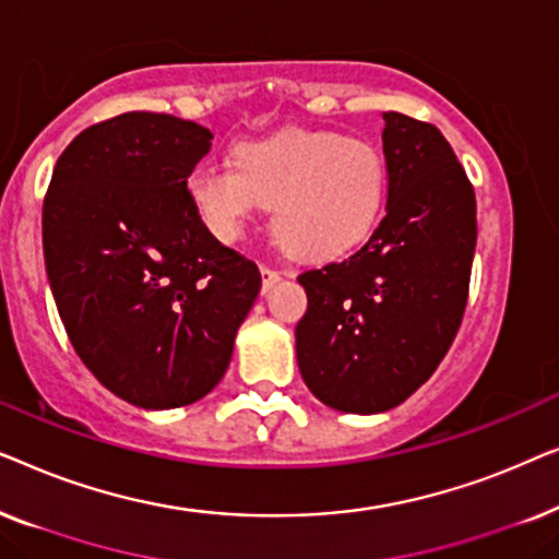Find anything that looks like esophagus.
<instances>
[{
  "label": "esophagus",
  "instance_id": "esophagus-1",
  "mask_svg": "<svg viewBox=\"0 0 559 559\" xmlns=\"http://www.w3.org/2000/svg\"><path fill=\"white\" fill-rule=\"evenodd\" d=\"M259 272H262V293H270V289L282 280V272L272 270V266H266V264L259 266ZM287 274H289V272H287Z\"/></svg>",
  "mask_w": 559,
  "mask_h": 559
}]
</instances>
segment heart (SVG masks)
<instances>
[{"label": "heart", "instance_id": "b5f03b06", "mask_svg": "<svg viewBox=\"0 0 559 559\" xmlns=\"http://www.w3.org/2000/svg\"><path fill=\"white\" fill-rule=\"evenodd\" d=\"M386 159L377 144L325 129H285L234 150V170L198 163L188 198L221 241H236L259 209L289 254L331 259L354 249L379 224Z\"/></svg>", "mask_w": 559, "mask_h": 559}]
</instances>
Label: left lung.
<instances>
[{"instance_id":"left-lung-1","label":"left lung","mask_w":559,"mask_h":559,"mask_svg":"<svg viewBox=\"0 0 559 559\" xmlns=\"http://www.w3.org/2000/svg\"><path fill=\"white\" fill-rule=\"evenodd\" d=\"M386 216L343 262L302 272L297 366L320 402L377 415L417 392L461 328L476 193L438 127L384 114Z\"/></svg>"}]
</instances>
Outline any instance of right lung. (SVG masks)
<instances>
[{
	"mask_svg": "<svg viewBox=\"0 0 559 559\" xmlns=\"http://www.w3.org/2000/svg\"><path fill=\"white\" fill-rule=\"evenodd\" d=\"M209 129L127 111L75 136L43 203V251L68 338L134 407L203 400L254 305L257 264L213 236L188 198Z\"/></svg>",
	"mask_w": 559,
	"mask_h": 559,
	"instance_id": "1",
	"label": "right lung"
}]
</instances>
